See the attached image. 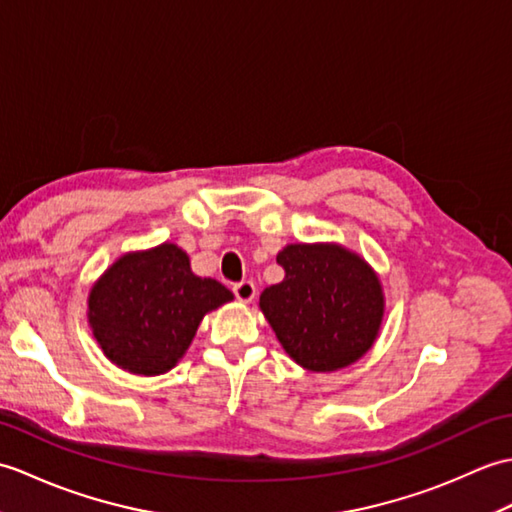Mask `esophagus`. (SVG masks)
Instances as JSON below:
<instances>
[{"label":"esophagus","instance_id":"1","mask_svg":"<svg viewBox=\"0 0 512 512\" xmlns=\"http://www.w3.org/2000/svg\"><path fill=\"white\" fill-rule=\"evenodd\" d=\"M232 291H234V295H236V300H241V302L254 300V295H256V287H254L252 280L236 282V285L232 287Z\"/></svg>","mask_w":512,"mask_h":512}]
</instances>
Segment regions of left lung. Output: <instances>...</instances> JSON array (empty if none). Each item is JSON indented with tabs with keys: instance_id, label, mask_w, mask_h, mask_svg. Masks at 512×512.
<instances>
[{
	"instance_id": "obj_1",
	"label": "left lung",
	"mask_w": 512,
	"mask_h": 512,
	"mask_svg": "<svg viewBox=\"0 0 512 512\" xmlns=\"http://www.w3.org/2000/svg\"><path fill=\"white\" fill-rule=\"evenodd\" d=\"M285 278L260 293V309L293 361L313 372L346 368L379 333V278L357 254L337 245H287Z\"/></svg>"
}]
</instances>
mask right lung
Segmentation results:
<instances>
[{
  "label": "right lung",
  "instance_id": "add662e5",
  "mask_svg": "<svg viewBox=\"0 0 512 512\" xmlns=\"http://www.w3.org/2000/svg\"><path fill=\"white\" fill-rule=\"evenodd\" d=\"M230 300V289L192 274L186 252L164 243L107 269L89 293V324L116 366L151 377L173 368L203 315Z\"/></svg>",
  "mask_w": 512,
  "mask_h": 512
}]
</instances>
